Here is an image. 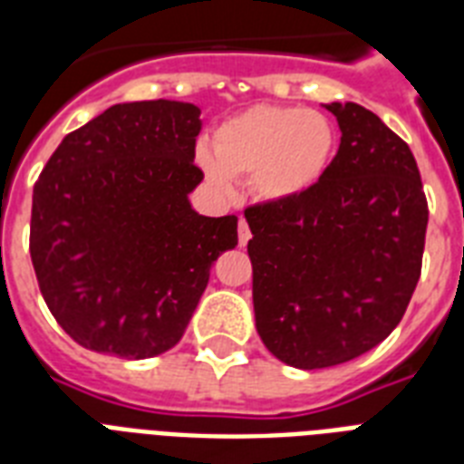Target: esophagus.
I'll use <instances>...</instances> for the list:
<instances>
[{"instance_id": "obj_1", "label": "esophagus", "mask_w": 464, "mask_h": 464, "mask_svg": "<svg viewBox=\"0 0 464 464\" xmlns=\"http://www.w3.org/2000/svg\"><path fill=\"white\" fill-rule=\"evenodd\" d=\"M250 236H253V233H250V226H247L246 218H240V224H238V243H240V246L246 247L247 240H250Z\"/></svg>"}]
</instances>
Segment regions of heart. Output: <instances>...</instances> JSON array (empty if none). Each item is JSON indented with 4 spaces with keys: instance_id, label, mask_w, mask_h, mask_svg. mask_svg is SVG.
I'll return each instance as SVG.
<instances>
[{
    "instance_id": "obj_1",
    "label": "heart",
    "mask_w": 464,
    "mask_h": 464,
    "mask_svg": "<svg viewBox=\"0 0 464 464\" xmlns=\"http://www.w3.org/2000/svg\"><path fill=\"white\" fill-rule=\"evenodd\" d=\"M334 141V127L323 112L294 105H253L217 127L214 154L199 149L197 166L221 195H231L236 180H253L260 199L284 204L320 182Z\"/></svg>"
}]
</instances>
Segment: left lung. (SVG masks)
Returning <instances> with one entry per match:
<instances>
[{
	"instance_id": "1",
	"label": "left lung",
	"mask_w": 464,
	"mask_h": 464,
	"mask_svg": "<svg viewBox=\"0 0 464 464\" xmlns=\"http://www.w3.org/2000/svg\"><path fill=\"white\" fill-rule=\"evenodd\" d=\"M323 108L342 140L320 182L246 211L255 327L276 359L304 371L356 359L395 330L429 224L410 147L361 105Z\"/></svg>"
}]
</instances>
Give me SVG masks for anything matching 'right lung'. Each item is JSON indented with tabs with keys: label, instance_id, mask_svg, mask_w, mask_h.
Masks as SVG:
<instances>
[{
	"label": "right lung",
	"instance_id": "1",
	"mask_svg": "<svg viewBox=\"0 0 464 464\" xmlns=\"http://www.w3.org/2000/svg\"><path fill=\"white\" fill-rule=\"evenodd\" d=\"M199 108L118 103L67 134L33 188L40 294L82 346L151 359L180 342L209 269L238 246V217H202Z\"/></svg>",
	"mask_w": 464,
	"mask_h": 464
}]
</instances>
